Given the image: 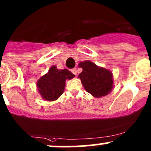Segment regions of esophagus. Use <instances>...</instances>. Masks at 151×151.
<instances>
[{"instance_id": "esophagus-1", "label": "esophagus", "mask_w": 151, "mask_h": 151, "mask_svg": "<svg viewBox=\"0 0 151 151\" xmlns=\"http://www.w3.org/2000/svg\"><path fill=\"white\" fill-rule=\"evenodd\" d=\"M71 72H72L74 75H76V76L77 75V69H76V68H73V69H72Z\"/></svg>"}]
</instances>
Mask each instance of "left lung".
I'll list each match as a JSON object with an SVG mask.
<instances>
[{
  "mask_svg": "<svg viewBox=\"0 0 151 151\" xmlns=\"http://www.w3.org/2000/svg\"><path fill=\"white\" fill-rule=\"evenodd\" d=\"M78 67L83 69L78 78L86 92L95 98H101L111 92L114 83L111 71L90 61L80 62Z\"/></svg>",
  "mask_w": 151,
  "mask_h": 151,
  "instance_id": "obj_1",
  "label": "left lung"
}]
</instances>
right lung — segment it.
<instances>
[{
	"mask_svg": "<svg viewBox=\"0 0 151 151\" xmlns=\"http://www.w3.org/2000/svg\"><path fill=\"white\" fill-rule=\"evenodd\" d=\"M74 77L75 75L68 70H58L56 66H52L47 73L37 81L39 93L45 101H56L63 94L67 79Z\"/></svg>",
	"mask_w": 151,
	"mask_h": 151,
	"instance_id": "add662e5",
	"label": "right lung"
}]
</instances>
